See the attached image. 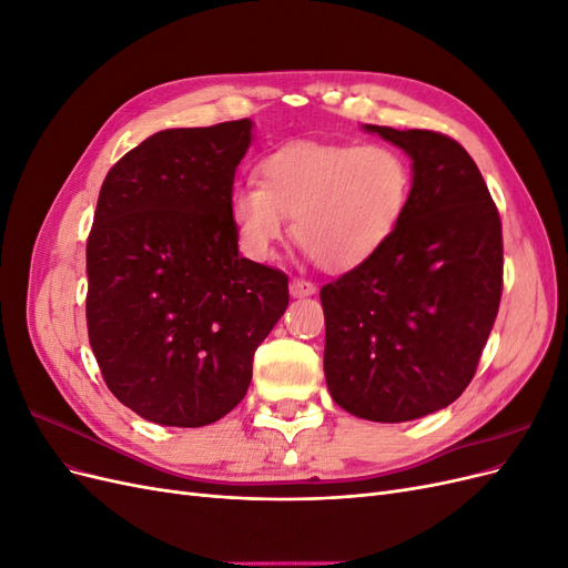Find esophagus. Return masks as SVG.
I'll return each instance as SVG.
<instances>
[{
    "label": "esophagus",
    "mask_w": 568,
    "mask_h": 568,
    "mask_svg": "<svg viewBox=\"0 0 568 568\" xmlns=\"http://www.w3.org/2000/svg\"><path fill=\"white\" fill-rule=\"evenodd\" d=\"M315 291H317V286L313 282H305V280H291V284H288V294L294 298H307V296H313Z\"/></svg>",
    "instance_id": "1"
}]
</instances>
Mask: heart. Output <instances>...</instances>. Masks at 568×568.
Segmentation results:
<instances>
[{
	"mask_svg": "<svg viewBox=\"0 0 568 568\" xmlns=\"http://www.w3.org/2000/svg\"><path fill=\"white\" fill-rule=\"evenodd\" d=\"M257 182L236 186L230 215L242 248L267 261L294 220L296 244L326 272L369 263L405 217L412 168L386 144L291 142L257 165Z\"/></svg>",
	"mask_w": 568,
	"mask_h": 568,
	"instance_id": "heart-1",
	"label": "heart"
}]
</instances>
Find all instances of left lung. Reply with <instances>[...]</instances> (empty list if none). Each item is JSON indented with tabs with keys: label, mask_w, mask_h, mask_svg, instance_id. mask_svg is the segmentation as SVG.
<instances>
[{
	"label": "left lung",
	"mask_w": 568,
	"mask_h": 568,
	"mask_svg": "<svg viewBox=\"0 0 568 568\" xmlns=\"http://www.w3.org/2000/svg\"><path fill=\"white\" fill-rule=\"evenodd\" d=\"M403 149L412 192L390 242L320 291L324 376L338 407L398 424L469 386L503 296V227L476 163L432 130L363 125Z\"/></svg>",
	"instance_id": "left-lung-1"
}]
</instances>
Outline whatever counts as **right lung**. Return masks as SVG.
<instances>
[{"instance_id":"obj_1","label":"right lung","mask_w":568,"mask_h":568,"mask_svg":"<svg viewBox=\"0 0 568 568\" xmlns=\"http://www.w3.org/2000/svg\"><path fill=\"white\" fill-rule=\"evenodd\" d=\"M253 120L151 134L101 184L88 239V332L104 382L146 422L196 428L248 390L288 305L280 270L239 255L230 215Z\"/></svg>"}]
</instances>
